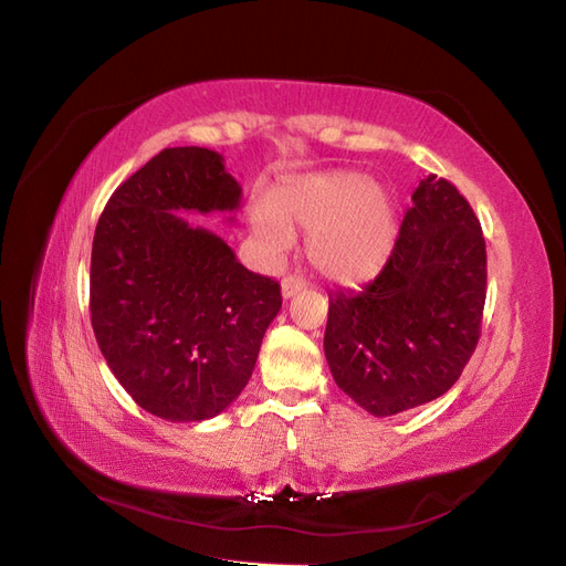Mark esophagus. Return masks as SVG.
I'll list each match as a JSON object with an SVG mask.
<instances>
[{
  "label": "esophagus",
  "mask_w": 566,
  "mask_h": 566,
  "mask_svg": "<svg viewBox=\"0 0 566 566\" xmlns=\"http://www.w3.org/2000/svg\"><path fill=\"white\" fill-rule=\"evenodd\" d=\"M303 289H305V280L298 275H289L282 280V296L284 298H294Z\"/></svg>",
  "instance_id": "obj_1"
}]
</instances>
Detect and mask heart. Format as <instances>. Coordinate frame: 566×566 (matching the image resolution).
<instances>
[{"label": "heart", "mask_w": 566, "mask_h": 566, "mask_svg": "<svg viewBox=\"0 0 566 566\" xmlns=\"http://www.w3.org/2000/svg\"><path fill=\"white\" fill-rule=\"evenodd\" d=\"M310 237V261L334 282L376 277L397 242V209L386 188L357 171L296 178L251 211V232L268 259L294 247V230Z\"/></svg>", "instance_id": "obj_1"}]
</instances>
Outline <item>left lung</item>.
Masks as SVG:
<instances>
[{"label": "left lung", "mask_w": 566, "mask_h": 566, "mask_svg": "<svg viewBox=\"0 0 566 566\" xmlns=\"http://www.w3.org/2000/svg\"><path fill=\"white\" fill-rule=\"evenodd\" d=\"M411 202L378 277L329 294L326 361L336 386L374 416L444 395L482 329L486 249L475 211L434 174Z\"/></svg>", "instance_id": "8db88e82"}]
</instances>
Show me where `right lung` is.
I'll list each match as a JSON object with an SVG mask.
<instances>
[{"instance_id": "right-lung-1", "label": "right lung", "mask_w": 566, "mask_h": 566, "mask_svg": "<svg viewBox=\"0 0 566 566\" xmlns=\"http://www.w3.org/2000/svg\"><path fill=\"white\" fill-rule=\"evenodd\" d=\"M242 188L207 148H167L107 199L91 249V326L134 402L164 421L226 411L251 378L280 284L178 211H234ZM232 221V218H230Z\"/></svg>"}]
</instances>
